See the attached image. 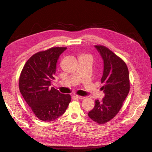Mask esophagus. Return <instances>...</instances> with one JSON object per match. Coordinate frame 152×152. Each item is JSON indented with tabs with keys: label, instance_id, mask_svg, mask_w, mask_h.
Instances as JSON below:
<instances>
[{
	"label": "esophagus",
	"instance_id": "34e87169",
	"mask_svg": "<svg viewBox=\"0 0 152 152\" xmlns=\"http://www.w3.org/2000/svg\"><path fill=\"white\" fill-rule=\"evenodd\" d=\"M75 98H77V99H80V100H82V99H84V98H85V97H84V96H78V95L75 96Z\"/></svg>",
	"mask_w": 152,
	"mask_h": 152
}]
</instances>
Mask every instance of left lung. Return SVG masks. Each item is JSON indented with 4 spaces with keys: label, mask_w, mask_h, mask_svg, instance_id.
Instances as JSON below:
<instances>
[{
    "label": "left lung",
    "mask_w": 152,
    "mask_h": 152,
    "mask_svg": "<svg viewBox=\"0 0 152 152\" xmlns=\"http://www.w3.org/2000/svg\"><path fill=\"white\" fill-rule=\"evenodd\" d=\"M102 57L104 67L101 82L104 97L96 99L93 109L88 113L98 124L110 121L118 113L130 89L129 76L126 64L112 50L103 45H94Z\"/></svg>",
    "instance_id": "8db88e82"
}]
</instances>
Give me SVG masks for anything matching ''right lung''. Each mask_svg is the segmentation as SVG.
<instances>
[{
  "label": "right lung",
  "instance_id": "1",
  "mask_svg": "<svg viewBox=\"0 0 152 152\" xmlns=\"http://www.w3.org/2000/svg\"><path fill=\"white\" fill-rule=\"evenodd\" d=\"M66 48H52L34 54L23 68L19 80L20 93L35 116L41 121L56 120L70 103V94L50 87L56 63Z\"/></svg>",
  "mask_w": 152,
  "mask_h": 152
}]
</instances>
